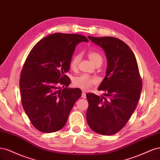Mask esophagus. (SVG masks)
Returning <instances> with one entry per match:
<instances>
[{"label":"esophagus","mask_w":160,"mask_h":160,"mask_svg":"<svg viewBox=\"0 0 160 160\" xmlns=\"http://www.w3.org/2000/svg\"><path fill=\"white\" fill-rule=\"evenodd\" d=\"M81 97L83 98H86V93L85 91H82V95H81Z\"/></svg>","instance_id":"1"}]
</instances>
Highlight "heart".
Listing matches in <instances>:
<instances>
[{"instance_id": "heart-1", "label": "heart", "mask_w": 160, "mask_h": 160, "mask_svg": "<svg viewBox=\"0 0 160 160\" xmlns=\"http://www.w3.org/2000/svg\"><path fill=\"white\" fill-rule=\"evenodd\" d=\"M89 59L95 66L97 65H101L103 62V58L99 53L95 51H89L88 53ZM81 60V55L77 54L72 57L70 61L69 67L71 70L76 71L78 67L79 61ZM97 83V80L93 77L82 75L78 77H76L72 81V84L75 88H79L82 90H88L93 86Z\"/></svg>"}]
</instances>
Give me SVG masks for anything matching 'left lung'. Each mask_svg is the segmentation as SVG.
Masks as SVG:
<instances>
[{
    "label": "left lung",
    "instance_id": "left-lung-1",
    "mask_svg": "<svg viewBox=\"0 0 160 160\" xmlns=\"http://www.w3.org/2000/svg\"><path fill=\"white\" fill-rule=\"evenodd\" d=\"M105 52L108 60L106 75L98 90L86 95L89 106L87 122L95 132L113 135L122 129L136 108L142 89V81L134 53L122 40L113 37L88 36Z\"/></svg>",
    "mask_w": 160,
    "mask_h": 160
}]
</instances>
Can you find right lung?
<instances>
[{
  "label": "right lung",
  "mask_w": 160,
  "mask_h": 160,
  "mask_svg": "<svg viewBox=\"0 0 160 160\" xmlns=\"http://www.w3.org/2000/svg\"><path fill=\"white\" fill-rule=\"evenodd\" d=\"M89 42L78 34L54 33L33 47L24 63L19 81L21 102L31 123L43 133L65 126L70 111L81 95L79 88H67L65 73L76 45ZM62 85L65 88H60Z\"/></svg>",
  "instance_id": "obj_1"
}]
</instances>
